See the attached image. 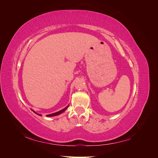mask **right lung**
<instances>
[{"instance_id":"obj_1","label":"right lung","mask_w":158,"mask_h":158,"mask_svg":"<svg viewBox=\"0 0 158 158\" xmlns=\"http://www.w3.org/2000/svg\"><path fill=\"white\" fill-rule=\"evenodd\" d=\"M69 106H67L66 107H65L64 109H62V110H60V111H58V112H56V113H52V114H47V115H46L47 117H52V116H56V115H58V114H60V113H63L65 110L67 109V107H68ZM39 114V115H41V114Z\"/></svg>"}]
</instances>
